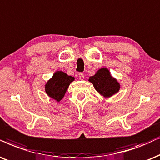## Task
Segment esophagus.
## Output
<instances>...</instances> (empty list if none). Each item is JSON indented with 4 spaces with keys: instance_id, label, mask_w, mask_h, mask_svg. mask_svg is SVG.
Returning a JSON list of instances; mask_svg holds the SVG:
<instances>
[{
    "instance_id": "obj_1",
    "label": "esophagus",
    "mask_w": 160,
    "mask_h": 160,
    "mask_svg": "<svg viewBox=\"0 0 160 160\" xmlns=\"http://www.w3.org/2000/svg\"><path fill=\"white\" fill-rule=\"evenodd\" d=\"M78 78H79V79L83 80L84 78V74L83 72H79L78 73Z\"/></svg>"
}]
</instances>
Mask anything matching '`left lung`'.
I'll use <instances>...</instances> for the list:
<instances>
[{
	"instance_id": "obj_1",
	"label": "left lung",
	"mask_w": 160,
	"mask_h": 160,
	"mask_svg": "<svg viewBox=\"0 0 160 160\" xmlns=\"http://www.w3.org/2000/svg\"><path fill=\"white\" fill-rule=\"evenodd\" d=\"M89 82L92 83L95 90L104 98H109L119 92L121 84L118 80L112 76L109 70L102 68L90 76Z\"/></svg>"
}]
</instances>
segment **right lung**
<instances>
[{"instance_id": "add662e5", "label": "right lung", "mask_w": 160, "mask_h": 160, "mask_svg": "<svg viewBox=\"0 0 160 160\" xmlns=\"http://www.w3.org/2000/svg\"><path fill=\"white\" fill-rule=\"evenodd\" d=\"M74 80V77L68 76L65 72L56 71L45 85V92L48 96L59 102L65 96L70 84Z\"/></svg>"}]
</instances>
